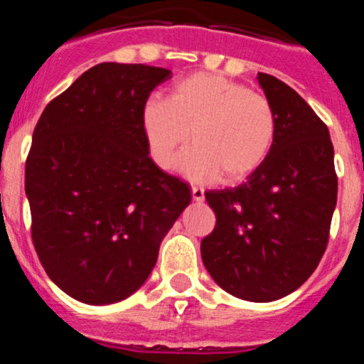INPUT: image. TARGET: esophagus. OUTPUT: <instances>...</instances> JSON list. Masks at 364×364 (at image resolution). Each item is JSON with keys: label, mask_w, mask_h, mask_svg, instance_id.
I'll list each match as a JSON object with an SVG mask.
<instances>
[{"label": "esophagus", "mask_w": 364, "mask_h": 364, "mask_svg": "<svg viewBox=\"0 0 364 364\" xmlns=\"http://www.w3.org/2000/svg\"><path fill=\"white\" fill-rule=\"evenodd\" d=\"M191 193H193V200L196 201V203L205 201V191L201 189V187H193V189H191Z\"/></svg>", "instance_id": "1"}]
</instances>
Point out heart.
I'll return each instance as SVG.
<instances>
[{
    "label": "heart",
    "mask_w": 364,
    "mask_h": 364,
    "mask_svg": "<svg viewBox=\"0 0 364 364\" xmlns=\"http://www.w3.org/2000/svg\"><path fill=\"white\" fill-rule=\"evenodd\" d=\"M141 119L149 151L159 168L173 164L175 152L191 133L194 145L178 159V168L191 181L219 173L226 182L247 177L264 163L277 136L269 100L213 73L177 82L168 100L151 98Z\"/></svg>",
    "instance_id": "b5f03b06"
}]
</instances>
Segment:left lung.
<instances>
[{
    "label": "left lung",
    "instance_id": "8db88e82",
    "mask_svg": "<svg viewBox=\"0 0 364 364\" xmlns=\"http://www.w3.org/2000/svg\"><path fill=\"white\" fill-rule=\"evenodd\" d=\"M277 115L272 152L245 182L207 191L217 223L201 242L215 284L240 299L268 303L298 289L328 245L338 181L329 131L294 89L257 73Z\"/></svg>",
    "mask_w": 364,
    "mask_h": 364
}]
</instances>
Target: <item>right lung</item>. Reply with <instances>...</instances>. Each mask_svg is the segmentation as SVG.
<instances>
[{
  "mask_svg": "<svg viewBox=\"0 0 364 364\" xmlns=\"http://www.w3.org/2000/svg\"><path fill=\"white\" fill-rule=\"evenodd\" d=\"M171 70L101 63L45 107L26 161L36 254L77 301L136 293L191 203L187 183L149 157L144 105Z\"/></svg>",
  "mask_w": 364,
  "mask_h": 364,
  "instance_id": "add662e5",
  "label": "right lung"
}]
</instances>
